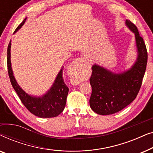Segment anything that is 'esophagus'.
<instances>
[{
	"label": "esophagus",
	"mask_w": 153,
	"mask_h": 153,
	"mask_svg": "<svg viewBox=\"0 0 153 153\" xmlns=\"http://www.w3.org/2000/svg\"><path fill=\"white\" fill-rule=\"evenodd\" d=\"M88 58L86 57H84V56H83V57H81L78 58V59L75 60V61L73 62V63L70 66V68L68 69V72L70 75H74L75 74V68H76V66H79L81 65H83V64H87L88 63ZM77 84H79V82L76 83Z\"/></svg>",
	"instance_id": "1"
}]
</instances>
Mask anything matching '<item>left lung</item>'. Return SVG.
<instances>
[{"label": "left lung", "instance_id": "left-lung-1", "mask_svg": "<svg viewBox=\"0 0 153 153\" xmlns=\"http://www.w3.org/2000/svg\"><path fill=\"white\" fill-rule=\"evenodd\" d=\"M126 24L135 34L137 60L131 69L120 74H114L97 65L92 67L90 106L97 114L120 111L134 100L141 88L147 65V49L137 26L129 20Z\"/></svg>", "mask_w": 153, "mask_h": 153}]
</instances>
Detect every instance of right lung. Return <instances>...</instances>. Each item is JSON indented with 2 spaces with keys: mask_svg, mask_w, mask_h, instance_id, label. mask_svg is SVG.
I'll return each instance as SVG.
<instances>
[{
  "mask_svg": "<svg viewBox=\"0 0 153 153\" xmlns=\"http://www.w3.org/2000/svg\"><path fill=\"white\" fill-rule=\"evenodd\" d=\"M26 19H25L22 23L19 25L14 33L24 25ZM10 49L11 40L10 41L7 47V63L8 74L12 87L17 93L23 104L31 114L39 118H53L61 114L65 106L67 97L69 92L68 87L65 83L62 78V68L58 73L54 83L47 94L41 97H32L21 88L14 79L10 61Z\"/></svg>",
  "mask_w": 153,
  "mask_h": 153,
  "instance_id": "1",
  "label": "right lung"
}]
</instances>
